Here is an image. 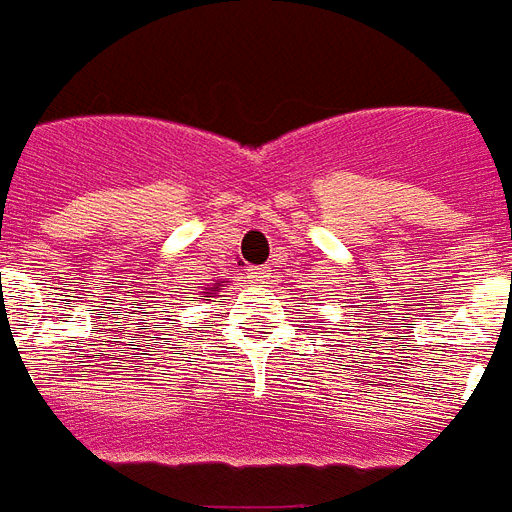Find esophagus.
Wrapping results in <instances>:
<instances>
[{"label":"esophagus","instance_id":"1","mask_svg":"<svg viewBox=\"0 0 512 512\" xmlns=\"http://www.w3.org/2000/svg\"><path fill=\"white\" fill-rule=\"evenodd\" d=\"M247 276L255 281V284H265V281H268V271H265V268H247Z\"/></svg>","mask_w":512,"mask_h":512}]
</instances>
